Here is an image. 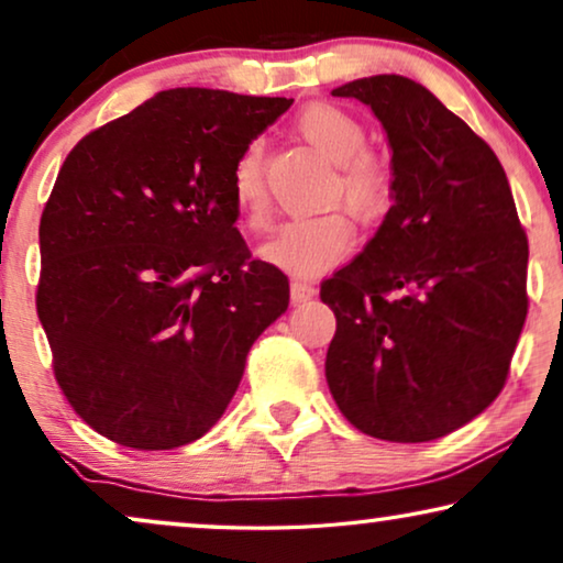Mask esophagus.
I'll use <instances>...</instances> for the list:
<instances>
[{"instance_id": "34e87169", "label": "esophagus", "mask_w": 563, "mask_h": 563, "mask_svg": "<svg viewBox=\"0 0 563 563\" xmlns=\"http://www.w3.org/2000/svg\"><path fill=\"white\" fill-rule=\"evenodd\" d=\"M289 295H291V302H305V299H310L314 295V287L302 279H291Z\"/></svg>"}]
</instances>
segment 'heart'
Returning a JSON list of instances; mask_svg holds the SVG:
<instances>
[{
  "label": "heart",
  "instance_id": "1",
  "mask_svg": "<svg viewBox=\"0 0 563 563\" xmlns=\"http://www.w3.org/2000/svg\"><path fill=\"white\" fill-rule=\"evenodd\" d=\"M297 133L338 164L330 199L343 205L361 222L372 225L387 212L391 174L384 161L366 148V125L338 104L318 102L297 114ZM230 195L245 220L258 228L266 218L268 191L264 176V145L245 143L230 166ZM356 245V228L343 210H325L284 220L261 245L268 264L297 276H318L341 264Z\"/></svg>",
  "mask_w": 563,
  "mask_h": 563
}]
</instances>
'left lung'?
<instances>
[{
	"instance_id": "8db88e82",
	"label": "left lung",
	"mask_w": 563,
	"mask_h": 563,
	"mask_svg": "<svg viewBox=\"0 0 563 563\" xmlns=\"http://www.w3.org/2000/svg\"><path fill=\"white\" fill-rule=\"evenodd\" d=\"M333 95L382 120L395 205L320 284L338 322L328 387L361 433L426 443L505 387L528 314V235L495 151L422 84L379 74Z\"/></svg>"
}]
</instances>
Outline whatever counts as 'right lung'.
<instances>
[{"label": "right lung", "mask_w": 563, "mask_h": 563, "mask_svg": "<svg viewBox=\"0 0 563 563\" xmlns=\"http://www.w3.org/2000/svg\"><path fill=\"white\" fill-rule=\"evenodd\" d=\"M287 97L168 89L84 135L41 218L35 307L53 374L99 435L137 451L202 438L289 282L238 233L230 166Z\"/></svg>", "instance_id": "add662e5"}]
</instances>
